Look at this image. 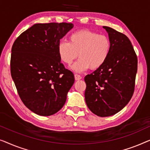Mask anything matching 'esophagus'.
<instances>
[{"mask_svg": "<svg viewBox=\"0 0 150 150\" xmlns=\"http://www.w3.org/2000/svg\"><path fill=\"white\" fill-rule=\"evenodd\" d=\"M75 80H80L81 79V76L78 74H75Z\"/></svg>", "mask_w": 150, "mask_h": 150, "instance_id": "1", "label": "esophagus"}]
</instances>
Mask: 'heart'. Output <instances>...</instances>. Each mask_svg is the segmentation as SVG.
<instances>
[{
	"label": "heart",
	"mask_w": 150,
	"mask_h": 150,
	"mask_svg": "<svg viewBox=\"0 0 150 150\" xmlns=\"http://www.w3.org/2000/svg\"><path fill=\"white\" fill-rule=\"evenodd\" d=\"M111 47L110 39L107 36L81 30L71 34L69 42H59L57 51L60 60L67 65L72 64L79 56L72 69L82 72L88 68L94 70L103 66L109 56Z\"/></svg>",
	"instance_id": "1"
}]
</instances>
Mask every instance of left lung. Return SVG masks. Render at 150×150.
<instances>
[{
    "label": "left lung",
    "instance_id": "obj_1",
    "mask_svg": "<svg viewBox=\"0 0 150 150\" xmlns=\"http://www.w3.org/2000/svg\"><path fill=\"white\" fill-rule=\"evenodd\" d=\"M109 34L111 52L103 66L84 78L87 106L100 117L111 116L128 104L134 91L137 56L124 34L103 26Z\"/></svg>",
    "mask_w": 150,
    "mask_h": 150
}]
</instances>
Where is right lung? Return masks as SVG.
<instances>
[{
  "mask_svg": "<svg viewBox=\"0 0 150 150\" xmlns=\"http://www.w3.org/2000/svg\"><path fill=\"white\" fill-rule=\"evenodd\" d=\"M73 27L66 22L36 24L13 44L12 79L23 103L36 114L49 116L60 110L74 83V75L57 51L60 40Z\"/></svg>",
  "mask_w": 150,
  "mask_h": 150,
  "instance_id": "obj_1",
  "label": "right lung"
}]
</instances>
